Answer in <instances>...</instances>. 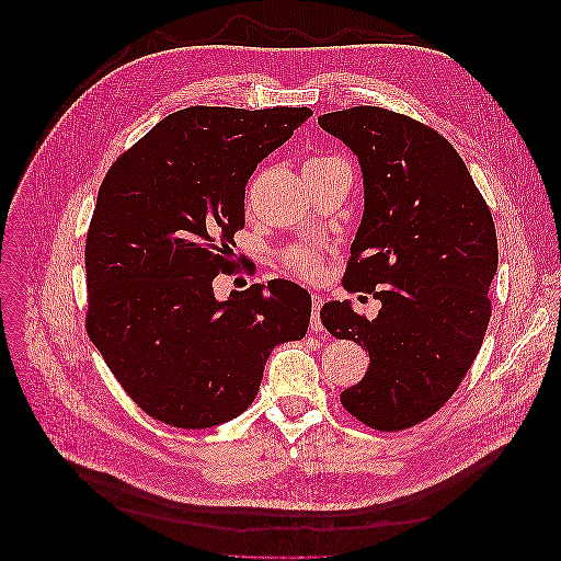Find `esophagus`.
I'll return each instance as SVG.
<instances>
[{
    "label": "esophagus",
    "mask_w": 561,
    "mask_h": 561,
    "mask_svg": "<svg viewBox=\"0 0 561 561\" xmlns=\"http://www.w3.org/2000/svg\"><path fill=\"white\" fill-rule=\"evenodd\" d=\"M324 306V299L319 295H312V314H310V331H324L322 327V319H319V310H322Z\"/></svg>",
    "instance_id": "34e87169"
}]
</instances>
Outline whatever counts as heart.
Instances as JSON below:
<instances>
[{
    "mask_svg": "<svg viewBox=\"0 0 561 561\" xmlns=\"http://www.w3.org/2000/svg\"><path fill=\"white\" fill-rule=\"evenodd\" d=\"M285 264L304 278H314L319 274V257L310 249H289L285 253Z\"/></svg>",
    "mask_w": 561,
    "mask_h": 561,
    "instance_id": "b5f03b06",
    "label": "heart"
}]
</instances>
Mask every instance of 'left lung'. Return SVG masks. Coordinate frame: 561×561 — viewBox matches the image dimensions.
I'll return each instance as SVG.
<instances>
[{"label": "left lung", "instance_id": "left-lung-1", "mask_svg": "<svg viewBox=\"0 0 561 561\" xmlns=\"http://www.w3.org/2000/svg\"><path fill=\"white\" fill-rule=\"evenodd\" d=\"M354 150L365 211L342 285L381 301L375 319L324 304L322 324L369 354L340 402L379 432L432 417L457 392L484 342L497 272L491 209L461 154L409 116L352 106L317 118Z\"/></svg>", "mask_w": 561, "mask_h": 561}]
</instances>
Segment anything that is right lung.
<instances>
[{"mask_svg":"<svg viewBox=\"0 0 561 561\" xmlns=\"http://www.w3.org/2000/svg\"><path fill=\"white\" fill-rule=\"evenodd\" d=\"M312 116L308 106H190L106 171L87 234V333L150 417L207 430L244 413L274 346L301 340L310 295L255 283L217 301L255 167Z\"/></svg>","mask_w":561,"mask_h":561,"instance_id":"1","label":"right lung"}]
</instances>
